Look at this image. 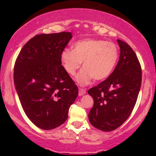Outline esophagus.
I'll list each match as a JSON object with an SVG mask.
<instances>
[{
	"instance_id": "obj_1",
	"label": "esophagus",
	"mask_w": 156,
	"mask_h": 156,
	"mask_svg": "<svg viewBox=\"0 0 156 156\" xmlns=\"http://www.w3.org/2000/svg\"><path fill=\"white\" fill-rule=\"evenodd\" d=\"M86 94V90L84 89H82L80 88L79 89V96H82L83 94Z\"/></svg>"
}]
</instances>
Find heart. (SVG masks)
Segmentation results:
<instances>
[{
	"label": "heart",
	"instance_id": "obj_1",
	"mask_svg": "<svg viewBox=\"0 0 156 156\" xmlns=\"http://www.w3.org/2000/svg\"><path fill=\"white\" fill-rule=\"evenodd\" d=\"M119 57L117 46L104 40L87 38L79 40L74 49L65 48L61 52L63 67L70 75H74L82 65L84 68L76 76V81L82 85L94 80L108 77L116 65Z\"/></svg>",
	"mask_w": 156,
	"mask_h": 156
}]
</instances>
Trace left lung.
Instances as JSON below:
<instances>
[{
    "label": "left lung",
    "instance_id": "1",
    "mask_svg": "<svg viewBox=\"0 0 156 156\" xmlns=\"http://www.w3.org/2000/svg\"><path fill=\"white\" fill-rule=\"evenodd\" d=\"M117 41L121 52L116 68L106 80L88 91L94 99L89 121L103 131H114L126 121L141 85V66L136 53L125 42Z\"/></svg>",
    "mask_w": 156,
    "mask_h": 156
}]
</instances>
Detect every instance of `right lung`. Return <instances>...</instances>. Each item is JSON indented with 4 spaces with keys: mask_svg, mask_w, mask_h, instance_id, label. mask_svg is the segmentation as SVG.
<instances>
[{
    "mask_svg": "<svg viewBox=\"0 0 156 156\" xmlns=\"http://www.w3.org/2000/svg\"><path fill=\"white\" fill-rule=\"evenodd\" d=\"M72 33L40 34L23 46L14 66V83L21 106L40 129L50 130L67 120L78 87L62 65L61 52Z\"/></svg>",
    "mask_w": 156,
    "mask_h": 156,
    "instance_id": "add662e5",
    "label": "right lung"
}]
</instances>
